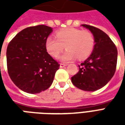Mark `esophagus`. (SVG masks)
<instances>
[{
  "label": "esophagus",
  "instance_id": "obj_1",
  "mask_svg": "<svg viewBox=\"0 0 125 125\" xmlns=\"http://www.w3.org/2000/svg\"><path fill=\"white\" fill-rule=\"evenodd\" d=\"M66 64H64V63H60V68H63V67H65L66 66Z\"/></svg>",
  "mask_w": 125,
  "mask_h": 125
}]
</instances>
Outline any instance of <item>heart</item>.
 <instances>
[{"mask_svg":"<svg viewBox=\"0 0 125 125\" xmlns=\"http://www.w3.org/2000/svg\"><path fill=\"white\" fill-rule=\"evenodd\" d=\"M55 37H48L45 40L47 52L53 57H57L65 47L67 50L60 57L62 62L83 60L88 57L94 49V37L88 30L66 28L57 31Z\"/></svg>","mask_w":125,"mask_h":125,"instance_id":"b5f03b06","label":"heart"}]
</instances>
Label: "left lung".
<instances>
[{"label": "left lung", "mask_w": 125, "mask_h": 125, "mask_svg": "<svg viewBox=\"0 0 125 125\" xmlns=\"http://www.w3.org/2000/svg\"><path fill=\"white\" fill-rule=\"evenodd\" d=\"M91 31L95 41L90 57L79 66V72L72 77V82L84 91H96L104 86L115 73L117 49L107 34L93 26L82 25Z\"/></svg>", "instance_id": "left-lung-1"}]
</instances>
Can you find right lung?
Wrapping results in <instances>:
<instances>
[{
	"mask_svg": "<svg viewBox=\"0 0 125 125\" xmlns=\"http://www.w3.org/2000/svg\"><path fill=\"white\" fill-rule=\"evenodd\" d=\"M52 27H29L17 33L7 49V70L17 86L29 94L49 88L60 64L47 52L45 40Z\"/></svg>",
	"mask_w": 125,
	"mask_h": 125,
	"instance_id": "add662e5",
	"label": "right lung"
}]
</instances>
